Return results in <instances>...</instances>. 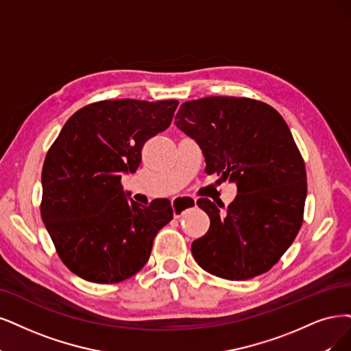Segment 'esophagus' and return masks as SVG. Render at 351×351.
Segmentation results:
<instances>
[{"instance_id": "1", "label": "esophagus", "mask_w": 351, "mask_h": 351, "mask_svg": "<svg viewBox=\"0 0 351 351\" xmlns=\"http://www.w3.org/2000/svg\"><path fill=\"white\" fill-rule=\"evenodd\" d=\"M197 204L195 198H189V197H176L172 199V210H173V217L179 218L184 214L185 208H189V206H193Z\"/></svg>"}]
</instances>
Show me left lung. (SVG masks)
Masks as SVG:
<instances>
[{"label":"left lung","mask_w":351,"mask_h":351,"mask_svg":"<svg viewBox=\"0 0 351 351\" xmlns=\"http://www.w3.org/2000/svg\"><path fill=\"white\" fill-rule=\"evenodd\" d=\"M175 124L195 138L205 172L237 184L224 211L210 199L198 206L211 224L192 243L197 263L211 275L245 280L274 267L304 221L306 171L282 115L244 97H206L180 106Z\"/></svg>","instance_id":"8db88e82"}]
</instances>
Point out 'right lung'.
Wrapping results in <instances>:
<instances>
[{"mask_svg":"<svg viewBox=\"0 0 351 351\" xmlns=\"http://www.w3.org/2000/svg\"><path fill=\"white\" fill-rule=\"evenodd\" d=\"M179 101L106 99L77 110L47 150L42 219L60 261L80 278L119 283L150 257L173 218L171 202L128 201L123 172H134L145 143L171 125Z\"/></svg>","mask_w":351,"mask_h":351,"instance_id":"add662e5","label":"right lung"}]
</instances>
